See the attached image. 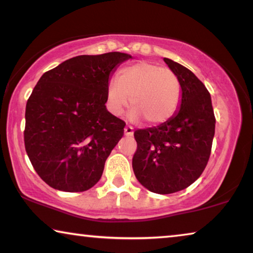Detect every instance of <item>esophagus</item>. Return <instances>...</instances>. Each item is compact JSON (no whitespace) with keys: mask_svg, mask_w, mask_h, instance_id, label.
<instances>
[{"mask_svg":"<svg viewBox=\"0 0 253 253\" xmlns=\"http://www.w3.org/2000/svg\"><path fill=\"white\" fill-rule=\"evenodd\" d=\"M133 134H134V128L130 125H127L125 127V135L126 136H133Z\"/></svg>","mask_w":253,"mask_h":253,"instance_id":"1","label":"esophagus"}]
</instances>
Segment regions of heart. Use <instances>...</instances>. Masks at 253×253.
Instances as JSON below:
<instances>
[{"label":"heart","instance_id":"1","mask_svg":"<svg viewBox=\"0 0 253 253\" xmlns=\"http://www.w3.org/2000/svg\"><path fill=\"white\" fill-rule=\"evenodd\" d=\"M107 107L120 116L129 104L133 119L143 118L151 125L168 122L178 110L182 88L170 69L149 61H141L119 71L117 81L109 82Z\"/></svg>","mask_w":253,"mask_h":253}]
</instances>
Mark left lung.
<instances>
[{"mask_svg":"<svg viewBox=\"0 0 253 253\" xmlns=\"http://www.w3.org/2000/svg\"><path fill=\"white\" fill-rule=\"evenodd\" d=\"M164 60L180 83L182 103L168 122L134 131L133 170L149 191L170 194L190 186L205 170L216 118L203 83L186 67Z\"/></svg>","mask_w":253,"mask_h":253,"instance_id":"obj_1","label":"left lung"}]
</instances>
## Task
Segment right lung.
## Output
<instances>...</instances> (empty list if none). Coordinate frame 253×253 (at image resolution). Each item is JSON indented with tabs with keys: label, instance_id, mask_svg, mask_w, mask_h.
<instances>
[{
	"label": "right lung",
	"instance_id": "1",
	"mask_svg": "<svg viewBox=\"0 0 253 253\" xmlns=\"http://www.w3.org/2000/svg\"><path fill=\"white\" fill-rule=\"evenodd\" d=\"M120 52L78 55L46 71L26 104L24 141L48 186L84 192L99 182L125 122L105 108L109 77L129 59Z\"/></svg>",
	"mask_w": 253,
	"mask_h": 253
}]
</instances>
